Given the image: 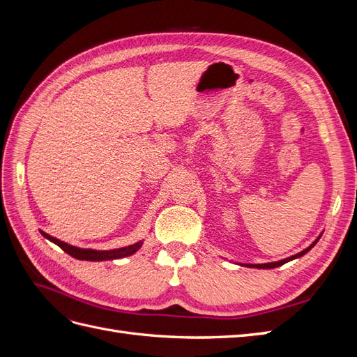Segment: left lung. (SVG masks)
Returning a JSON list of instances; mask_svg holds the SVG:
<instances>
[{
	"label": "left lung",
	"instance_id": "1",
	"mask_svg": "<svg viewBox=\"0 0 357 357\" xmlns=\"http://www.w3.org/2000/svg\"><path fill=\"white\" fill-rule=\"evenodd\" d=\"M320 240V236L319 238L312 243L310 247H307L305 250H302V252H299L298 255H294V256H290V257H286V259H283V261H278V262H269V264H252V265H245V266H250V268H261V269H271V268H277V266H282V265H284L286 262H290V261H294V259H296V257H301V256H304L307 252H310L312 247L316 245V243Z\"/></svg>",
	"mask_w": 357,
	"mask_h": 357
}]
</instances>
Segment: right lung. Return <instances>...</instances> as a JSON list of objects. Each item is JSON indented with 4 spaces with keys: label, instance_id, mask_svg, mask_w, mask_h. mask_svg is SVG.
<instances>
[{
    "label": "right lung",
    "instance_id": "right-lung-1",
    "mask_svg": "<svg viewBox=\"0 0 357 357\" xmlns=\"http://www.w3.org/2000/svg\"><path fill=\"white\" fill-rule=\"evenodd\" d=\"M41 235L47 238L49 241L55 243L56 245H59L63 252L68 253L70 256L75 257V259H80V261H92V262H100V261H113V259H121L125 256H131L134 255L139 247L143 245V241H138L135 244H131L128 247H122V248H116V250H92V248H80V247H74L70 245L67 243H63L55 236H52L46 232L40 231Z\"/></svg>",
    "mask_w": 357,
    "mask_h": 357
}]
</instances>
